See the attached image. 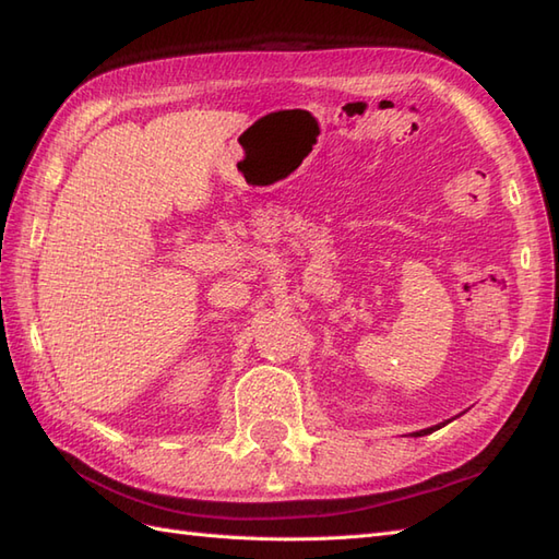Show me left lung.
Segmentation results:
<instances>
[{
	"label": "left lung",
	"instance_id": "obj_1",
	"mask_svg": "<svg viewBox=\"0 0 559 559\" xmlns=\"http://www.w3.org/2000/svg\"><path fill=\"white\" fill-rule=\"evenodd\" d=\"M439 427H442V425H435V427H427V430H420V432H415V437H423V435H430V432H435V430H439Z\"/></svg>",
	"mask_w": 559,
	"mask_h": 559
}]
</instances>
